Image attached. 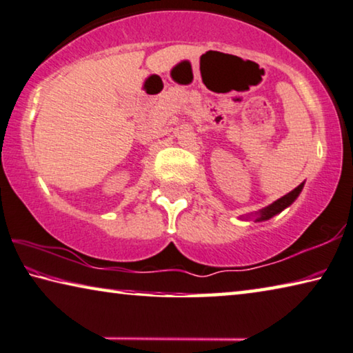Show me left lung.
I'll return each mask as SVG.
<instances>
[{"instance_id":"8db88e82","label":"left lung","mask_w":353,"mask_h":353,"mask_svg":"<svg viewBox=\"0 0 353 353\" xmlns=\"http://www.w3.org/2000/svg\"><path fill=\"white\" fill-rule=\"evenodd\" d=\"M302 189H303V183L302 184H299V186L294 189V190H291L290 194H286L285 197H281V199H279L276 201H274L272 205H269V206H265L264 210H261L259 212H256V219L255 221L256 222H261V221H268V219H270V217H274L275 214H279V212H281L283 210H285V208H288L290 205H292L294 203V200H296L297 197H299V194L302 192Z\"/></svg>"}]
</instances>
